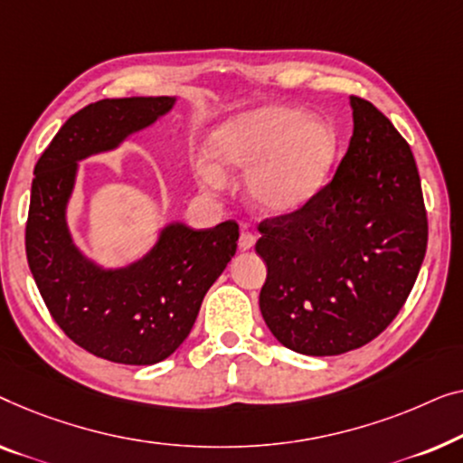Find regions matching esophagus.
Instances as JSON below:
<instances>
[{"mask_svg":"<svg viewBox=\"0 0 463 463\" xmlns=\"http://www.w3.org/2000/svg\"><path fill=\"white\" fill-rule=\"evenodd\" d=\"M253 245H256V234L250 232V231L241 232V237H239V247H241V250L247 251V250H251Z\"/></svg>","mask_w":463,"mask_h":463,"instance_id":"obj_1","label":"esophagus"}]
</instances>
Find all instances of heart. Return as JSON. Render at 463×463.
Wrapping results in <instances>:
<instances>
[{"label":"heart","instance_id":"heart-1","mask_svg":"<svg viewBox=\"0 0 463 463\" xmlns=\"http://www.w3.org/2000/svg\"><path fill=\"white\" fill-rule=\"evenodd\" d=\"M201 167L205 182L220 172H245V193L262 213L298 212L327 182L337 157V136L327 121L288 104H260L210 134Z\"/></svg>","mask_w":463,"mask_h":463}]
</instances>
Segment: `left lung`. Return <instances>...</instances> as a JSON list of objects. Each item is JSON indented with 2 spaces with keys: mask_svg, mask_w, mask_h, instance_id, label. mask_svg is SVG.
Instances as JSON below:
<instances>
[{
  "mask_svg": "<svg viewBox=\"0 0 463 463\" xmlns=\"http://www.w3.org/2000/svg\"><path fill=\"white\" fill-rule=\"evenodd\" d=\"M353 138L334 180L298 212L260 222V310L285 348L334 356L382 334L411 294L428 245L421 182L407 140L350 96Z\"/></svg>",
  "mask_w": 463,
  "mask_h": 463,
  "instance_id": "1",
  "label": "left lung"
}]
</instances>
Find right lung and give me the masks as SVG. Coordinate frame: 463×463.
Masks as SVG:
<instances>
[{
	"mask_svg": "<svg viewBox=\"0 0 463 463\" xmlns=\"http://www.w3.org/2000/svg\"><path fill=\"white\" fill-rule=\"evenodd\" d=\"M174 102V96H132L88 104L58 129L33 172L24 245L39 294L77 346L121 364L167 359L191 334L207 289L237 251L232 220L203 231L167 224L153 250L123 269H102L71 237L67 203L77 164L113 151Z\"/></svg>",
	"mask_w": 463,
	"mask_h": 463,
	"instance_id": "obj_1",
	"label": "right lung"
}]
</instances>
